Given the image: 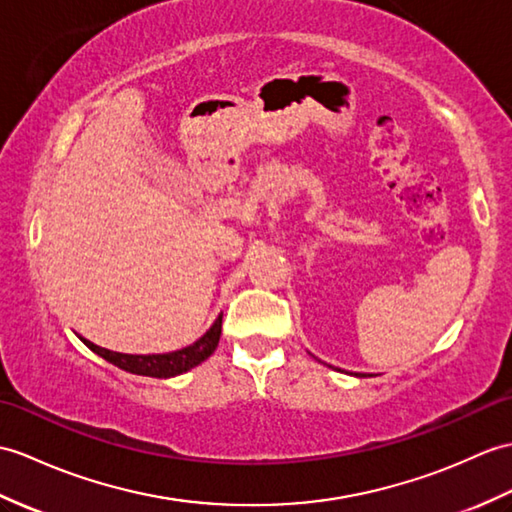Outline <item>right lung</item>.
<instances>
[{
  "label": "right lung",
  "mask_w": 512,
  "mask_h": 512,
  "mask_svg": "<svg viewBox=\"0 0 512 512\" xmlns=\"http://www.w3.org/2000/svg\"><path fill=\"white\" fill-rule=\"evenodd\" d=\"M220 334H222V314L216 318V323L211 325V329L200 340L189 344V347H185L181 351H172V353L126 355V353H115L109 349H102V347H98V344H93L85 338H80V340L85 342L93 353H98L100 358H104L106 362L120 366L122 371L163 379V377L181 375V373L189 371V368L198 366L200 362H205L209 355L216 351Z\"/></svg>",
  "instance_id": "1"
}]
</instances>
